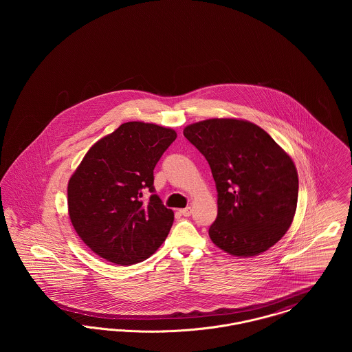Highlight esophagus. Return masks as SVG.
Listing matches in <instances>:
<instances>
[{"label": "esophagus", "instance_id": "esophagus-1", "mask_svg": "<svg viewBox=\"0 0 352 352\" xmlns=\"http://www.w3.org/2000/svg\"><path fill=\"white\" fill-rule=\"evenodd\" d=\"M179 212H181V215H184V217L187 218V217H190L192 214V210H191V207H186L184 210H181Z\"/></svg>", "mask_w": 352, "mask_h": 352}]
</instances>
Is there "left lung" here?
I'll return each mask as SVG.
<instances>
[{"instance_id": "left-lung-1", "label": "left lung", "mask_w": 352, "mask_h": 352, "mask_svg": "<svg viewBox=\"0 0 352 352\" xmlns=\"http://www.w3.org/2000/svg\"><path fill=\"white\" fill-rule=\"evenodd\" d=\"M184 134L207 160L217 184L212 243L237 257L268 251L296 214L298 174L292 158L244 120L210 118L186 126Z\"/></svg>"}]
</instances>
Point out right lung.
I'll return each instance as SVG.
<instances>
[{
	"mask_svg": "<svg viewBox=\"0 0 352 352\" xmlns=\"http://www.w3.org/2000/svg\"><path fill=\"white\" fill-rule=\"evenodd\" d=\"M177 133L131 121L99 140L69 178L68 214L84 243L107 261L132 265L165 241L174 212L155 194L153 170ZM149 190L148 201L142 199Z\"/></svg>",
	"mask_w": 352,
	"mask_h": 352,
	"instance_id": "1",
	"label": "right lung"
}]
</instances>
